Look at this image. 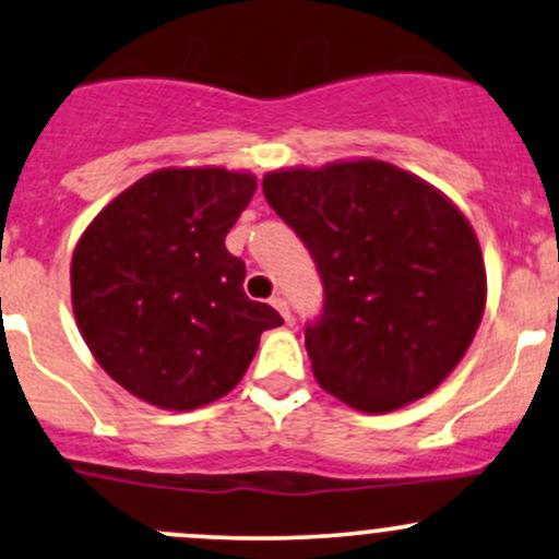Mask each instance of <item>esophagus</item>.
<instances>
[{"label": "esophagus", "mask_w": 559, "mask_h": 559, "mask_svg": "<svg viewBox=\"0 0 559 559\" xmlns=\"http://www.w3.org/2000/svg\"><path fill=\"white\" fill-rule=\"evenodd\" d=\"M270 305H273V308L278 310L281 316H284V321H292V308H289V302H286V297H281V294H275V297L270 299Z\"/></svg>", "instance_id": "1"}]
</instances>
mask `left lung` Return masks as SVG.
<instances>
[{
    "label": "left lung",
    "mask_w": 559,
    "mask_h": 559,
    "mask_svg": "<svg viewBox=\"0 0 559 559\" xmlns=\"http://www.w3.org/2000/svg\"><path fill=\"white\" fill-rule=\"evenodd\" d=\"M262 193L321 275L323 310L305 326L321 388L366 414L438 388L486 308L480 243L464 214L373 158L270 171Z\"/></svg>",
    "instance_id": "left-lung-1"
}]
</instances>
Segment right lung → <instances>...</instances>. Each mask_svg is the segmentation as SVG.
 Instances as JSON below:
<instances>
[{"label":"right lung","instance_id":"add662e5","mask_svg":"<svg viewBox=\"0 0 559 559\" xmlns=\"http://www.w3.org/2000/svg\"><path fill=\"white\" fill-rule=\"evenodd\" d=\"M257 180L162 169L116 195L73 251V316L97 364L134 397L190 411L241 382L260 334L284 323L243 294L225 236Z\"/></svg>","mask_w":559,"mask_h":559}]
</instances>
